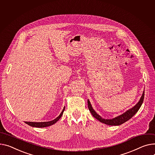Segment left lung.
Returning a JSON list of instances; mask_svg holds the SVG:
<instances>
[{
	"mask_svg": "<svg viewBox=\"0 0 155 155\" xmlns=\"http://www.w3.org/2000/svg\"><path fill=\"white\" fill-rule=\"evenodd\" d=\"M144 96H145V90L143 91L142 96L141 97L139 101L135 106L132 107L131 108L128 110L125 113H123V114H121L115 118H113L112 119H105V118H103L101 116H100L98 113L94 110V109L93 108V107L90 104V101H89L88 99V107L91 113V115H93V117L95 118L96 119H97L98 120H99L101 123H105V124L108 125L118 126V125H120L123 124V123H124L125 122L127 121L128 120H129L131 118H132L134 115L136 114L137 112L138 111V110L140 109V108L141 107V106L143 104V100H144Z\"/></svg>",
	"mask_w": 155,
	"mask_h": 155,
	"instance_id": "left-lung-1",
	"label": "left lung"
}]
</instances>
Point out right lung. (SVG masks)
Here are the masks:
<instances>
[{"label":"right lung","mask_w":155,"mask_h":155,"mask_svg":"<svg viewBox=\"0 0 155 155\" xmlns=\"http://www.w3.org/2000/svg\"><path fill=\"white\" fill-rule=\"evenodd\" d=\"M65 107H64L63 110L61 111V113L59 115V116L58 117H57L55 119L50 121H44V122H32V121H25V123H27V125L33 127H37V128H44V127H47L49 126L52 125L58 121L59 120V119L63 115V113L65 110Z\"/></svg>","instance_id":"add662e5"}]
</instances>
